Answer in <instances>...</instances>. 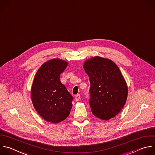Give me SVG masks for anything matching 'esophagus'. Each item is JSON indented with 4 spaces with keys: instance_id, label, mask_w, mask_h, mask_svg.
<instances>
[{
    "instance_id": "1",
    "label": "esophagus",
    "mask_w": 155,
    "mask_h": 155,
    "mask_svg": "<svg viewBox=\"0 0 155 155\" xmlns=\"http://www.w3.org/2000/svg\"><path fill=\"white\" fill-rule=\"evenodd\" d=\"M80 95L78 94H77L76 95H75V101H78L79 100H80Z\"/></svg>"
}]
</instances>
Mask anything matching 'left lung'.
Returning a JSON list of instances; mask_svg holds the SVG:
<instances>
[{
	"label": "left lung",
	"mask_w": 155,
	"mask_h": 155,
	"mask_svg": "<svg viewBox=\"0 0 155 155\" xmlns=\"http://www.w3.org/2000/svg\"><path fill=\"white\" fill-rule=\"evenodd\" d=\"M90 81L89 105L97 117L107 120L116 116L124 107L128 87L117 66L111 60L100 57L84 63Z\"/></svg>",
	"instance_id": "1"
}]
</instances>
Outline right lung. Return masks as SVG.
<instances>
[{"label":"right lung","mask_w":155,"mask_h":155,"mask_svg":"<svg viewBox=\"0 0 155 155\" xmlns=\"http://www.w3.org/2000/svg\"><path fill=\"white\" fill-rule=\"evenodd\" d=\"M68 66L56 58L44 63L37 71L31 86L34 108L45 120L54 124L66 119L72 107L73 97L60 81V74Z\"/></svg>","instance_id":"right-lung-1"}]
</instances>
